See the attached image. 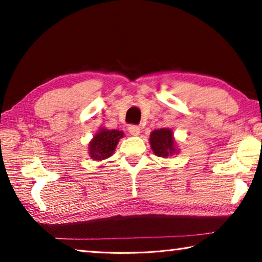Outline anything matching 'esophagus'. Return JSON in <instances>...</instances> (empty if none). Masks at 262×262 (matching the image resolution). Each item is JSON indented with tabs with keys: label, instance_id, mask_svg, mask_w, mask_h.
Returning <instances> with one entry per match:
<instances>
[{
	"label": "esophagus",
	"instance_id": "1",
	"mask_svg": "<svg viewBox=\"0 0 262 262\" xmlns=\"http://www.w3.org/2000/svg\"><path fill=\"white\" fill-rule=\"evenodd\" d=\"M128 132H129V134L130 135H133V136H137V135H140V133H141V128L140 127H137V126H129L128 127Z\"/></svg>",
	"mask_w": 262,
	"mask_h": 262
}]
</instances>
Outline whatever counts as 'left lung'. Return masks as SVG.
I'll return each mask as SVG.
<instances>
[{
  "instance_id": "1",
  "label": "left lung",
  "mask_w": 262,
  "mask_h": 262,
  "mask_svg": "<svg viewBox=\"0 0 262 262\" xmlns=\"http://www.w3.org/2000/svg\"><path fill=\"white\" fill-rule=\"evenodd\" d=\"M150 145H151L154 154L158 157L167 158L178 152V150L176 149L173 133L168 128H161V129L151 132Z\"/></svg>"
}]
</instances>
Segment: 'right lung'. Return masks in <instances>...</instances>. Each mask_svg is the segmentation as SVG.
I'll return each mask as SVG.
<instances>
[{
  "label": "right lung",
  "mask_w": 262,
  "mask_h": 262,
  "mask_svg": "<svg viewBox=\"0 0 262 262\" xmlns=\"http://www.w3.org/2000/svg\"><path fill=\"white\" fill-rule=\"evenodd\" d=\"M122 136L123 133L120 130L101 128L89 143V155L95 161H103L111 157Z\"/></svg>",
  "instance_id": "add662e5"
}]
</instances>
